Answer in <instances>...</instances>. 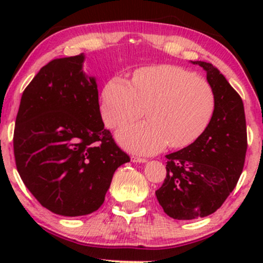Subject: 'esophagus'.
Listing matches in <instances>:
<instances>
[{
    "label": "esophagus",
    "mask_w": 263,
    "mask_h": 263,
    "mask_svg": "<svg viewBox=\"0 0 263 263\" xmlns=\"http://www.w3.org/2000/svg\"><path fill=\"white\" fill-rule=\"evenodd\" d=\"M131 161H132V162H136V163H146L147 159H146V158H141V157L132 156V157H131Z\"/></svg>",
    "instance_id": "1"
}]
</instances>
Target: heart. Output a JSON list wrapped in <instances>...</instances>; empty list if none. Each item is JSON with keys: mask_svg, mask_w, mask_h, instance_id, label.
<instances>
[{"mask_svg": "<svg viewBox=\"0 0 263 263\" xmlns=\"http://www.w3.org/2000/svg\"><path fill=\"white\" fill-rule=\"evenodd\" d=\"M215 96L206 80L176 65L138 69L132 84L115 77L102 91L101 112L108 127L127 126L143 116L149 120L123 128L119 141L125 148L152 155L168 143L189 146L204 132L213 116Z\"/></svg>", "mask_w": 263, "mask_h": 263, "instance_id": "1", "label": "heart"}]
</instances>
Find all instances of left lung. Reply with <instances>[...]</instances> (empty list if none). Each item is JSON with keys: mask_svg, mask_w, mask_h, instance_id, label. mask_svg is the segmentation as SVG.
Instances as JSON below:
<instances>
[{"mask_svg": "<svg viewBox=\"0 0 263 263\" xmlns=\"http://www.w3.org/2000/svg\"><path fill=\"white\" fill-rule=\"evenodd\" d=\"M206 71L215 96L209 125L185 148L165 156L167 176L156 192L171 218L193 220L215 213L236 186L247 149L246 119L240 95L218 69L192 62Z\"/></svg>", "mask_w": 263, "mask_h": 263, "instance_id": "obj_1", "label": "left lung"}]
</instances>
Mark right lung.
<instances>
[{
  "mask_svg": "<svg viewBox=\"0 0 263 263\" xmlns=\"http://www.w3.org/2000/svg\"><path fill=\"white\" fill-rule=\"evenodd\" d=\"M84 54L44 65L22 93L16 167L33 197L54 214L81 216L101 206L115 171L129 157L104 127L95 78Z\"/></svg>",
  "mask_w": 263,
  "mask_h": 263,
  "instance_id": "obj_1",
  "label": "right lung"
}]
</instances>
